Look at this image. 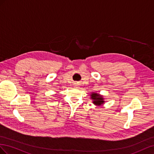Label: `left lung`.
I'll return each mask as SVG.
<instances>
[{
    "instance_id": "left-lung-1",
    "label": "left lung",
    "mask_w": 154,
    "mask_h": 154,
    "mask_svg": "<svg viewBox=\"0 0 154 154\" xmlns=\"http://www.w3.org/2000/svg\"><path fill=\"white\" fill-rule=\"evenodd\" d=\"M90 98L92 100V103L97 106H101L105 103L104 99L102 95L99 94L95 93V92H92L90 95Z\"/></svg>"
}]
</instances>
